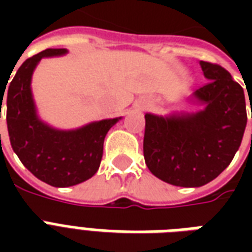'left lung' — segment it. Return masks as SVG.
<instances>
[{"label":"left lung","mask_w":252,"mask_h":252,"mask_svg":"<svg viewBox=\"0 0 252 252\" xmlns=\"http://www.w3.org/2000/svg\"><path fill=\"white\" fill-rule=\"evenodd\" d=\"M209 82L190 102L205 105L197 113H146L143 153L159 180L182 188L206 185L232 162L247 124L243 88L224 67L201 61ZM252 117V116H251Z\"/></svg>","instance_id":"8db88e82"}]
</instances>
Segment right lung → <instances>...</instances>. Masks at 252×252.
<instances>
[{
	"label": "right lung",
	"instance_id": "obj_1",
	"mask_svg": "<svg viewBox=\"0 0 252 252\" xmlns=\"http://www.w3.org/2000/svg\"><path fill=\"white\" fill-rule=\"evenodd\" d=\"M64 54V48H48L27 59L6 90V124L13 151L36 178L55 188L78 185L97 173L105 136L121 119L94 121L71 131L55 129L39 119L31 90L33 70L43 58ZM3 94L5 90L1 99Z\"/></svg>",
	"mask_w": 252,
	"mask_h": 252
}]
</instances>
